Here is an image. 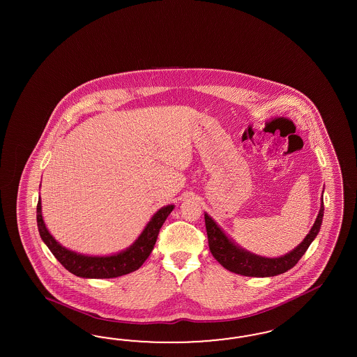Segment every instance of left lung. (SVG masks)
<instances>
[{
    "label": "left lung",
    "instance_id": "obj_1",
    "mask_svg": "<svg viewBox=\"0 0 357 357\" xmlns=\"http://www.w3.org/2000/svg\"><path fill=\"white\" fill-rule=\"evenodd\" d=\"M324 200H322L319 213L309 234L296 249L280 258H264L246 250L241 249L234 242H231V239L227 238V234L221 230V227H218L216 222L206 213L204 218H206L209 250L215 257V259L224 268L238 275L251 276V278H270V276L280 275L293 268L297 264V261L303 258V254L313 242L314 238L317 237V234L319 233L322 218H324Z\"/></svg>",
    "mask_w": 357,
    "mask_h": 357
}]
</instances>
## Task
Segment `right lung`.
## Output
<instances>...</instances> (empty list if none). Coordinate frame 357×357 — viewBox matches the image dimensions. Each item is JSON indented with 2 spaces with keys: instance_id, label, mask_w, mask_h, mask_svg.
<instances>
[{
  "instance_id": "right-lung-1",
  "label": "right lung",
  "mask_w": 357,
  "mask_h": 357,
  "mask_svg": "<svg viewBox=\"0 0 357 357\" xmlns=\"http://www.w3.org/2000/svg\"><path fill=\"white\" fill-rule=\"evenodd\" d=\"M174 206H163L151 217L148 225L142 230L140 237L128 249L119 254L109 257H89L77 254L75 251L65 249L54 239L44 224L42 216V203L40 197L36 206V221L39 234L44 243L51 250L54 258L59 260L70 273L86 278V279H111L127 275L130 272L139 270L142 263L148 259L151 250L155 245L160 229L165 220L172 213Z\"/></svg>"
}]
</instances>
